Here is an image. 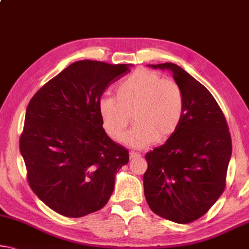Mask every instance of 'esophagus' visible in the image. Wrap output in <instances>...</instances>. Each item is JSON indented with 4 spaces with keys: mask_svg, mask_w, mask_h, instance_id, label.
Here are the masks:
<instances>
[{
    "mask_svg": "<svg viewBox=\"0 0 249 249\" xmlns=\"http://www.w3.org/2000/svg\"><path fill=\"white\" fill-rule=\"evenodd\" d=\"M129 157H130V159H133V158H138V157H141V155L139 154V152L130 151L129 152Z\"/></svg>",
    "mask_w": 249,
    "mask_h": 249,
    "instance_id": "1",
    "label": "esophagus"
}]
</instances>
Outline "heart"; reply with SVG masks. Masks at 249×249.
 Returning <instances> with one entry per match:
<instances>
[{
	"mask_svg": "<svg viewBox=\"0 0 249 249\" xmlns=\"http://www.w3.org/2000/svg\"><path fill=\"white\" fill-rule=\"evenodd\" d=\"M98 110L103 130L114 141L122 139L132 116L136 124L124 142L141 149L169 140L178 131L185 113V98L174 80L141 68L118 85L116 98L102 97Z\"/></svg>",
	"mask_w": 249,
	"mask_h": 249,
	"instance_id": "1",
	"label": "heart"
}]
</instances>
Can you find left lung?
Segmentation results:
<instances>
[{
  "label": "left lung",
  "instance_id": "left-lung-1",
  "mask_svg": "<svg viewBox=\"0 0 249 249\" xmlns=\"http://www.w3.org/2000/svg\"><path fill=\"white\" fill-rule=\"evenodd\" d=\"M150 67L173 72L185 98V113L178 131L146 155L144 197L156 215L189 224L204 216L226 188L231 132L207 88L175 63Z\"/></svg>",
  "mask_w": 249,
  "mask_h": 249
}]
</instances>
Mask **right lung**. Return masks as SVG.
<instances>
[{
  "label": "right lung",
  "mask_w": 249,
  "mask_h": 249,
  "mask_svg": "<svg viewBox=\"0 0 249 249\" xmlns=\"http://www.w3.org/2000/svg\"><path fill=\"white\" fill-rule=\"evenodd\" d=\"M128 64L76 61L33 95L20 136L26 179L55 213L82 217L101 209L129 151L102 128L98 102Z\"/></svg>",
  "instance_id": "obj_1"
}]
</instances>
